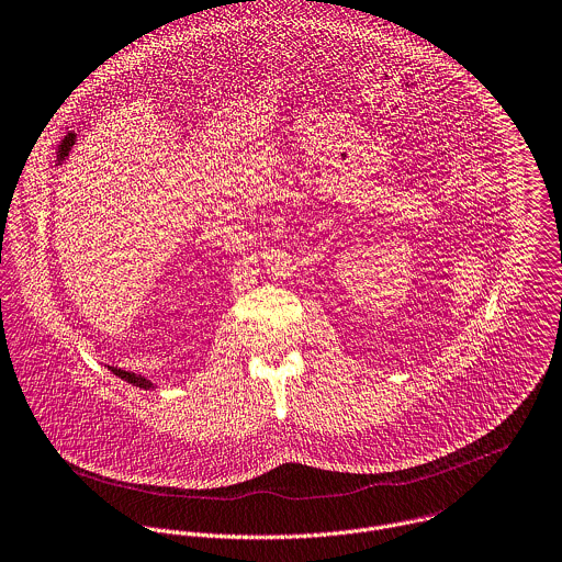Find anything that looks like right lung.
<instances>
[{
	"label": "right lung",
	"mask_w": 562,
	"mask_h": 562,
	"mask_svg": "<svg viewBox=\"0 0 562 562\" xmlns=\"http://www.w3.org/2000/svg\"><path fill=\"white\" fill-rule=\"evenodd\" d=\"M115 376H120L122 381H126V383H131V385H135V387H142V390H150V387H155L148 379H144V376H139V374H133V372H126V370H120V368H109Z\"/></svg>",
	"instance_id": "right-lung-1"
}]
</instances>
